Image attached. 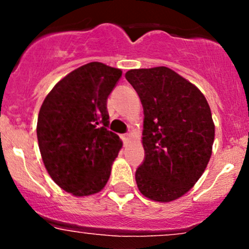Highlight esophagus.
I'll return each instance as SVG.
<instances>
[{
  "mask_svg": "<svg viewBox=\"0 0 249 249\" xmlns=\"http://www.w3.org/2000/svg\"><path fill=\"white\" fill-rule=\"evenodd\" d=\"M122 140H123V142H127V141L130 140V135L129 134L122 135Z\"/></svg>",
  "mask_w": 249,
  "mask_h": 249,
  "instance_id": "obj_1",
  "label": "esophagus"
}]
</instances>
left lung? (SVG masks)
<instances>
[{
  "label": "left lung",
  "instance_id": "obj_1",
  "mask_svg": "<svg viewBox=\"0 0 249 249\" xmlns=\"http://www.w3.org/2000/svg\"><path fill=\"white\" fill-rule=\"evenodd\" d=\"M125 78L144 114L137 187L148 199L172 201L193 188L210 161L214 141L210 106L195 85L167 67L130 70Z\"/></svg>",
  "mask_w": 249,
  "mask_h": 249
}]
</instances>
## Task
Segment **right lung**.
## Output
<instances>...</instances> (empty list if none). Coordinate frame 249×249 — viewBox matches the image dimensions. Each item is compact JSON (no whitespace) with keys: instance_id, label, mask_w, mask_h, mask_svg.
<instances>
[{"instance_id":"obj_1","label":"right lung","mask_w":249,"mask_h":249,"mask_svg":"<svg viewBox=\"0 0 249 249\" xmlns=\"http://www.w3.org/2000/svg\"><path fill=\"white\" fill-rule=\"evenodd\" d=\"M119 69L89 62L62 78L47 95L37 120V139L48 173L76 196L100 192L123 143L109 131L107 99Z\"/></svg>"}]
</instances>
